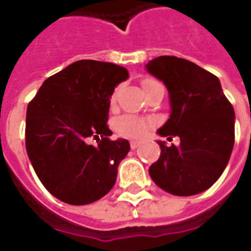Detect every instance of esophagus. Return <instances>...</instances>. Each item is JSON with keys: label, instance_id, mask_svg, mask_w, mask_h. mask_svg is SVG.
I'll list each match as a JSON object with an SVG mask.
<instances>
[{"label": "esophagus", "instance_id": "obj_1", "mask_svg": "<svg viewBox=\"0 0 251 251\" xmlns=\"http://www.w3.org/2000/svg\"><path fill=\"white\" fill-rule=\"evenodd\" d=\"M139 145H141V142L139 141H130V147H131V149L133 150H135L137 149V147H139Z\"/></svg>", "mask_w": 251, "mask_h": 251}]
</instances>
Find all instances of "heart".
Returning <instances> with one entry per match:
<instances>
[{"label": "heart", "mask_w": 251, "mask_h": 251, "mask_svg": "<svg viewBox=\"0 0 251 251\" xmlns=\"http://www.w3.org/2000/svg\"><path fill=\"white\" fill-rule=\"evenodd\" d=\"M151 83H153V80H145L143 82V88L150 86ZM116 95H117V91H114L112 96H110V102H114ZM114 127H116V131L118 134L125 135V137H141L149 127V122L142 120V118L133 117V116H124V117H120L116 121Z\"/></svg>", "instance_id": "obj_1"}]
</instances>
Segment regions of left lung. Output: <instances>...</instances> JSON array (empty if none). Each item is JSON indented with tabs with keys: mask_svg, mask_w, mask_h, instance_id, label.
Returning <instances> with one entry per match:
<instances>
[{
	"mask_svg": "<svg viewBox=\"0 0 251 251\" xmlns=\"http://www.w3.org/2000/svg\"><path fill=\"white\" fill-rule=\"evenodd\" d=\"M146 70L165 84L171 114L157 134L179 138V146L157 141L161 153L150 167L153 182L179 197L211 187L226 169L234 145V110L218 76L175 56L149 61ZM168 138V139H169Z\"/></svg>",
	"mask_w": 251,
	"mask_h": 251,
	"instance_id": "left-lung-1",
	"label": "left lung"
}]
</instances>
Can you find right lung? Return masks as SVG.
Instances as JSON below:
<instances>
[{"label": "right lung", "instance_id": "obj_1", "mask_svg": "<svg viewBox=\"0 0 251 251\" xmlns=\"http://www.w3.org/2000/svg\"><path fill=\"white\" fill-rule=\"evenodd\" d=\"M129 72L110 62L80 60L41 84L27 106L25 149L45 189L62 202L82 206L113 187L130 143L109 141L110 96ZM100 135L98 146L88 138Z\"/></svg>", "mask_w": 251, "mask_h": 251}]
</instances>
